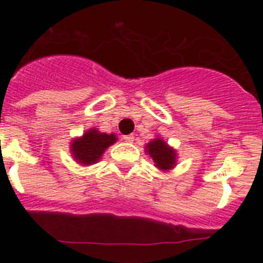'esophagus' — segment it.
Returning a JSON list of instances; mask_svg holds the SVG:
<instances>
[{"label": "esophagus", "instance_id": "esophagus-1", "mask_svg": "<svg viewBox=\"0 0 263 263\" xmlns=\"http://www.w3.org/2000/svg\"><path fill=\"white\" fill-rule=\"evenodd\" d=\"M123 140H125V142H133L134 136H132V134H129V136H123Z\"/></svg>", "mask_w": 263, "mask_h": 263}]
</instances>
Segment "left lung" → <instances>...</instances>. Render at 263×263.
<instances>
[{
	"instance_id": "obj_1",
	"label": "left lung",
	"mask_w": 263,
	"mask_h": 263,
	"mask_svg": "<svg viewBox=\"0 0 263 263\" xmlns=\"http://www.w3.org/2000/svg\"><path fill=\"white\" fill-rule=\"evenodd\" d=\"M145 153L153 159L154 166L161 172H170L178 162V153L174 147L169 146L162 137L156 138L145 145Z\"/></svg>"
}]
</instances>
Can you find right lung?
Wrapping results in <instances>:
<instances>
[{"label":"right lung","instance_id":"right-lung-1","mask_svg":"<svg viewBox=\"0 0 263 263\" xmlns=\"http://www.w3.org/2000/svg\"><path fill=\"white\" fill-rule=\"evenodd\" d=\"M114 133H102L96 127H90L81 137H76L70 142V154L74 161L82 166L97 163L107 147L117 142Z\"/></svg>","mask_w":263,"mask_h":263}]
</instances>
